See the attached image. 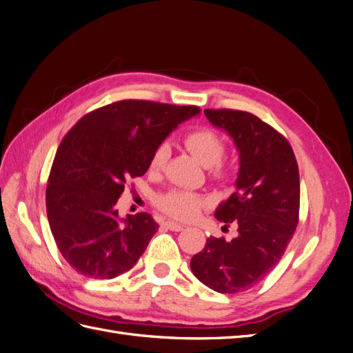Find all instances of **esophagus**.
Here are the masks:
<instances>
[{
    "label": "esophagus",
    "instance_id": "obj_1",
    "mask_svg": "<svg viewBox=\"0 0 353 353\" xmlns=\"http://www.w3.org/2000/svg\"><path fill=\"white\" fill-rule=\"evenodd\" d=\"M165 227L168 228V230H170V231H183V225H181V223H178V222H174V221H166L165 222Z\"/></svg>",
    "mask_w": 353,
    "mask_h": 353
}]
</instances>
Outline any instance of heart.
<instances>
[{"label":"heart","instance_id":"1","mask_svg":"<svg viewBox=\"0 0 353 353\" xmlns=\"http://www.w3.org/2000/svg\"><path fill=\"white\" fill-rule=\"evenodd\" d=\"M184 144L203 165L212 169L213 174L218 176L225 175V169L219 163L223 157V153H225V144H223V140L215 131L197 130L190 132L184 138ZM168 153V145L160 144L150 159V169L159 170L162 168L166 162ZM208 203L209 199L205 196L178 188L170 190L165 194H160L156 199V205L160 209L166 212L168 215L183 221L196 218L201 208L206 206Z\"/></svg>","mask_w":353,"mask_h":353}]
</instances>
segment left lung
<instances>
[{"instance_id":"left-lung-1","label":"left lung","mask_w":353,"mask_h":353,"mask_svg":"<svg viewBox=\"0 0 353 353\" xmlns=\"http://www.w3.org/2000/svg\"><path fill=\"white\" fill-rule=\"evenodd\" d=\"M205 116L239 152L236 193L215 210L218 221L237 222L239 236L208 239L190 266L212 290L231 294L262 281L283 258L299 221V169L292 145L254 114L206 109Z\"/></svg>"}]
</instances>
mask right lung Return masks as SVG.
<instances>
[{
  "mask_svg": "<svg viewBox=\"0 0 353 353\" xmlns=\"http://www.w3.org/2000/svg\"><path fill=\"white\" fill-rule=\"evenodd\" d=\"M199 113L196 105L123 100L85 114L63 138L46 203L52 237L74 271L110 280L138 262L159 225L150 213L119 216L116 203L165 138Z\"/></svg>",
  "mask_w": 353,
  "mask_h": 353,
  "instance_id": "right-lung-1",
  "label": "right lung"
}]
</instances>
